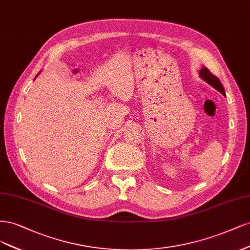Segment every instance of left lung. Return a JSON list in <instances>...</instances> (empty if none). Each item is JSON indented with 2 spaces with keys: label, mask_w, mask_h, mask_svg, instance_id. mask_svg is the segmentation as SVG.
<instances>
[{
  "label": "left lung",
  "mask_w": 250,
  "mask_h": 250,
  "mask_svg": "<svg viewBox=\"0 0 250 250\" xmlns=\"http://www.w3.org/2000/svg\"><path fill=\"white\" fill-rule=\"evenodd\" d=\"M199 77L203 79L205 82H207L208 85H211L212 87H214L216 90H218L223 95H225L224 88H223L221 82L219 81V79L215 77L214 75H212L210 70H208L206 66H204L203 68L199 69Z\"/></svg>",
  "instance_id": "8db88e82"
}]
</instances>
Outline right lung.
Wrapping results in <instances>:
<instances>
[{"label": "right lung", "instance_id": "add662e5", "mask_svg": "<svg viewBox=\"0 0 250 250\" xmlns=\"http://www.w3.org/2000/svg\"><path fill=\"white\" fill-rule=\"evenodd\" d=\"M39 74H40V71H39ZM37 76H38V75H37ZM37 76H36V77H37ZM36 77H35V78H36Z\"/></svg>", "mask_w": 250, "mask_h": 250}]
</instances>
